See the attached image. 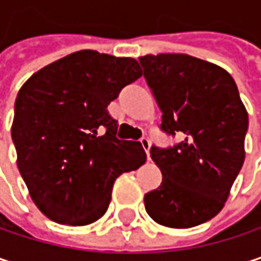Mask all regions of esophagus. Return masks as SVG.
I'll return each instance as SVG.
<instances>
[{
	"label": "esophagus",
	"instance_id": "1",
	"mask_svg": "<svg viewBox=\"0 0 261 261\" xmlns=\"http://www.w3.org/2000/svg\"><path fill=\"white\" fill-rule=\"evenodd\" d=\"M140 143H142V146H143L145 152H146V155H148V160H149V149H151V142H149V139L143 137V139H140Z\"/></svg>",
	"mask_w": 261,
	"mask_h": 261
}]
</instances>
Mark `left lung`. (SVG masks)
Here are the masks:
<instances>
[{"mask_svg": "<svg viewBox=\"0 0 261 261\" xmlns=\"http://www.w3.org/2000/svg\"><path fill=\"white\" fill-rule=\"evenodd\" d=\"M163 112L161 128L182 133L176 146H152L161 185L145 194L155 223L190 228L214 218L230 194L245 160L248 112L223 67L187 54L139 58Z\"/></svg>", "mask_w": 261, "mask_h": 261, "instance_id": "obj_1", "label": "left lung"}]
</instances>
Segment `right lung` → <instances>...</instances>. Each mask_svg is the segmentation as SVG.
I'll list each match as a JSON object with an SVG mask.
<instances>
[{
  "instance_id": "obj_1",
  "label": "right lung",
  "mask_w": 261,
  "mask_h": 261,
  "mask_svg": "<svg viewBox=\"0 0 261 261\" xmlns=\"http://www.w3.org/2000/svg\"><path fill=\"white\" fill-rule=\"evenodd\" d=\"M142 76L134 58L70 54L36 71L17 92L12 139L17 169L52 221L88 225L106 214L116 178L140 167L139 142L116 139L107 106Z\"/></svg>"
}]
</instances>
